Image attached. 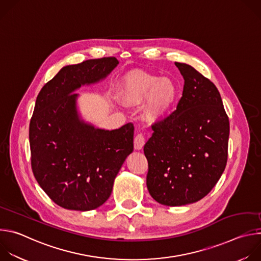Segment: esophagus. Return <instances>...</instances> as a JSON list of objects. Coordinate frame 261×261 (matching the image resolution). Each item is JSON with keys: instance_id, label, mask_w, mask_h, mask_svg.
Segmentation results:
<instances>
[{"instance_id": "1", "label": "esophagus", "mask_w": 261, "mask_h": 261, "mask_svg": "<svg viewBox=\"0 0 261 261\" xmlns=\"http://www.w3.org/2000/svg\"><path fill=\"white\" fill-rule=\"evenodd\" d=\"M144 143H145V139H144L143 135L141 133L137 134L135 136V138H134V147H135V150H137V151L142 150Z\"/></svg>"}]
</instances>
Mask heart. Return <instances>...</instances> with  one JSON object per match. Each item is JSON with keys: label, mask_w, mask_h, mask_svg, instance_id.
Returning a JSON list of instances; mask_svg holds the SVG:
<instances>
[{"label": "heart", "mask_w": 261, "mask_h": 261, "mask_svg": "<svg viewBox=\"0 0 261 261\" xmlns=\"http://www.w3.org/2000/svg\"><path fill=\"white\" fill-rule=\"evenodd\" d=\"M176 96L177 87L171 79H159L140 70L127 73L118 85V97L123 104L138 105L145 100L143 118L151 124L167 115Z\"/></svg>", "instance_id": "1"}]
</instances>
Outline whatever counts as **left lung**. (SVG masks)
<instances>
[{"label":"left lung","instance_id":"1","mask_svg":"<svg viewBox=\"0 0 261 261\" xmlns=\"http://www.w3.org/2000/svg\"><path fill=\"white\" fill-rule=\"evenodd\" d=\"M184 77L176 110L153 125L143 147L146 187L160 204L180 206L207 195L227 162L229 121L216 86L192 66L175 63Z\"/></svg>","mask_w":261,"mask_h":261}]
</instances>
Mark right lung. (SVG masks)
Wrapping results in <instances>:
<instances>
[{
	"instance_id": "add662e5",
	"label": "right lung",
	"mask_w": 261,
	"mask_h": 261,
	"mask_svg": "<svg viewBox=\"0 0 261 261\" xmlns=\"http://www.w3.org/2000/svg\"><path fill=\"white\" fill-rule=\"evenodd\" d=\"M115 57L63 67L37 97L30 123L32 169L58 205L92 211L102 205L126 158L133 152L131 123L105 130L86 122L75 93L104 81L117 66Z\"/></svg>"
}]
</instances>
